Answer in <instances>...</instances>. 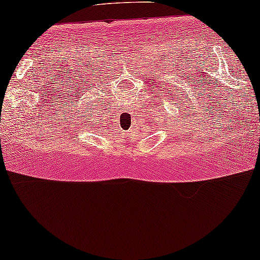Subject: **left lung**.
<instances>
[{"label": "left lung", "mask_w": 260, "mask_h": 260, "mask_svg": "<svg viewBox=\"0 0 260 260\" xmlns=\"http://www.w3.org/2000/svg\"><path fill=\"white\" fill-rule=\"evenodd\" d=\"M169 93H170V91H169Z\"/></svg>", "instance_id": "left-lung-1"}]
</instances>
